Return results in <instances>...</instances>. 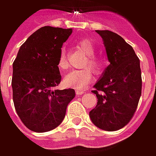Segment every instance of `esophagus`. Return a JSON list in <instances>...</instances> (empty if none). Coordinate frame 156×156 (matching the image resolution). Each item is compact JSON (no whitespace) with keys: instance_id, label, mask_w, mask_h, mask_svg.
<instances>
[{"instance_id":"1","label":"esophagus","mask_w":156,"mask_h":156,"mask_svg":"<svg viewBox=\"0 0 156 156\" xmlns=\"http://www.w3.org/2000/svg\"><path fill=\"white\" fill-rule=\"evenodd\" d=\"M85 91L84 90H76V95L77 96H82V94H84Z\"/></svg>"}]
</instances>
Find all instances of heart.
<instances>
[{
  "label": "heart",
  "instance_id": "obj_1",
  "mask_svg": "<svg viewBox=\"0 0 156 156\" xmlns=\"http://www.w3.org/2000/svg\"><path fill=\"white\" fill-rule=\"evenodd\" d=\"M75 46L87 55V59L84 62V66H90L93 71L99 74L103 70V61L100 58L95 55V44L94 42L88 37H84L78 40ZM57 66L60 71H64L68 67L66 51L62 49L58 55ZM89 67H86L82 70L71 71L64 77L63 83L67 88H72L74 90L85 89L93 80V73Z\"/></svg>",
  "mask_w": 156,
  "mask_h": 156
}]
</instances>
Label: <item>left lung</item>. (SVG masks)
<instances>
[{"instance_id": "left-lung-1", "label": "left lung", "mask_w": 156, "mask_h": 156, "mask_svg": "<svg viewBox=\"0 0 156 156\" xmlns=\"http://www.w3.org/2000/svg\"><path fill=\"white\" fill-rule=\"evenodd\" d=\"M102 37L110 65L92 90L98 105L90 112L95 126L117 131L128 124L141 96L140 59L123 37L111 30H96Z\"/></svg>"}]
</instances>
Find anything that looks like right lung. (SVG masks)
I'll list each match as a JSON object with an SVG mask.
<instances>
[{
  "label": "right lung",
  "mask_w": 156,
  "mask_h": 156,
  "mask_svg": "<svg viewBox=\"0 0 156 156\" xmlns=\"http://www.w3.org/2000/svg\"><path fill=\"white\" fill-rule=\"evenodd\" d=\"M71 33L72 29H38L21 45L13 63L15 109L23 125L33 132L56 128L75 97L73 89L55 90L61 81L58 55Z\"/></svg>",
  "instance_id": "1"
}]
</instances>
